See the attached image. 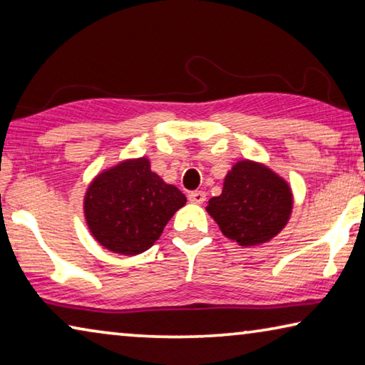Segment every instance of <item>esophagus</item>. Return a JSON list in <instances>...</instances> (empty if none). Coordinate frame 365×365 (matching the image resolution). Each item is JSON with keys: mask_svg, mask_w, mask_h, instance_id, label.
I'll use <instances>...</instances> for the list:
<instances>
[{"mask_svg": "<svg viewBox=\"0 0 365 365\" xmlns=\"http://www.w3.org/2000/svg\"><path fill=\"white\" fill-rule=\"evenodd\" d=\"M188 200L192 201V203H195V205H201V203H205L206 193L201 192V190H196V192H192V193L188 195Z\"/></svg>", "mask_w": 365, "mask_h": 365, "instance_id": "1", "label": "esophagus"}]
</instances>
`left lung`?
Wrapping results in <instances>:
<instances>
[{
  "label": "left lung",
  "instance_id": "8db88e82",
  "mask_svg": "<svg viewBox=\"0 0 365 365\" xmlns=\"http://www.w3.org/2000/svg\"><path fill=\"white\" fill-rule=\"evenodd\" d=\"M227 239L242 247L264 244L284 229L292 211L287 182L263 164L240 160L224 178V188L206 206Z\"/></svg>",
  "mask_w": 365,
  "mask_h": 365
}]
</instances>
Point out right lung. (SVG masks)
I'll use <instances>...</instances> for the list:
<instances>
[{
	"instance_id": "right-lung-1",
	"label": "right lung",
	"mask_w": 365,
	"mask_h": 365,
	"mask_svg": "<svg viewBox=\"0 0 365 365\" xmlns=\"http://www.w3.org/2000/svg\"><path fill=\"white\" fill-rule=\"evenodd\" d=\"M185 203L180 190L162 180L141 158L99 173L86 192L84 214L102 247L130 257L151 248Z\"/></svg>"
}]
</instances>
